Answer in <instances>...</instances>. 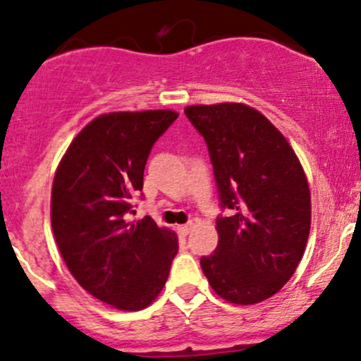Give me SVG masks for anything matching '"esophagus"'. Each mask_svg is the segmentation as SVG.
Here are the masks:
<instances>
[{"label":"esophagus","instance_id":"esophagus-1","mask_svg":"<svg viewBox=\"0 0 361 361\" xmlns=\"http://www.w3.org/2000/svg\"><path fill=\"white\" fill-rule=\"evenodd\" d=\"M192 224H191V221H189V224H185V225H180L179 226V228H177V230H179V232H180V235H189V232H191V230H192Z\"/></svg>","mask_w":361,"mask_h":361}]
</instances>
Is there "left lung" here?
<instances>
[{
	"instance_id": "8db88e82",
	"label": "left lung",
	"mask_w": 361,
	"mask_h": 361,
	"mask_svg": "<svg viewBox=\"0 0 361 361\" xmlns=\"http://www.w3.org/2000/svg\"><path fill=\"white\" fill-rule=\"evenodd\" d=\"M185 116L204 137L221 209L218 247L201 257L212 288L250 305L293 276L310 232V191L285 136L245 104L191 105Z\"/></svg>"
}]
</instances>
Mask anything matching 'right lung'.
I'll return each instance as SVG.
<instances>
[{
  "mask_svg": "<svg viewBox=\"0 0 361 361\" xmlns=\"http://www.w3.org/2000/svg\"><path fill=\"white\" fill-rule=\"evenodd\" d=\"M177 117L173 111L99 116L56 170L51 224L61 256L82 288L116 309L135 312L155 300L179 250L177 235L149 216L126 221L149 152Z\"/></svg>",
  "mask_w": 361,
  "mask_h": 361,
  "instance_id": "obj_1",
  "label": "right lung"
}]
</instances>
